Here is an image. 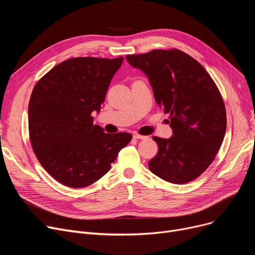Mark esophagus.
I'll return each instance as SVG.
<instances>
[{"label": "esophagus", "mask_w": 255, "mask_h": 255, "mask_svg": "<svg viewBox=\"0 0 255 255\" xmlns=\"http://www.w3.org/2000/svg\"><path fill=\"white\" fill-rule=\"evenodd\" d=\"M133 138H135V139H148L149 137L146 135H141V134H137V133H135V134H133Z\"/></svg>", "instance_id": "34e87169"}]
</instances>
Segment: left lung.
<instances>
[{
	"label": "left lung",
	"instance_id": "8db88e82",
	"mask_svg": "<svg viewBox=\"0 0 255 255\" xmlns=\"http://www.w3.org/2000/svg\"><path fill=\"white\" fill-rule=\"evenodd\" d=\"M127 61L149 77L157 104L169 114L173 135L153 136L157 155L150 170L162 180L188 183L210 166L226 130L221 94L204 67L180 49L128 55Z\"/></svg>",
	"mask_w": 255,
	"mask_h": 255
}]
</instances>
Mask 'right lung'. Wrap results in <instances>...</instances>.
<instances>
[{
    "label": "right lung",
    "mask_w": 255,
    "mask_h": 255,
    "mask_svg": "<svg viewBox=\"0 0 255 255\" xmlns=\"http://www.w3.org/2000/svg\"><path fill=\"white\" fill-rule=\"evenodd\" d=\"M123 57H79L53 67L35 85L29 102V134L40 164L61 184L83 188L111 169L130 133H105L94 125Z\"/></svg>",
    "instance_id": "obj_1"
}]
</instances>
